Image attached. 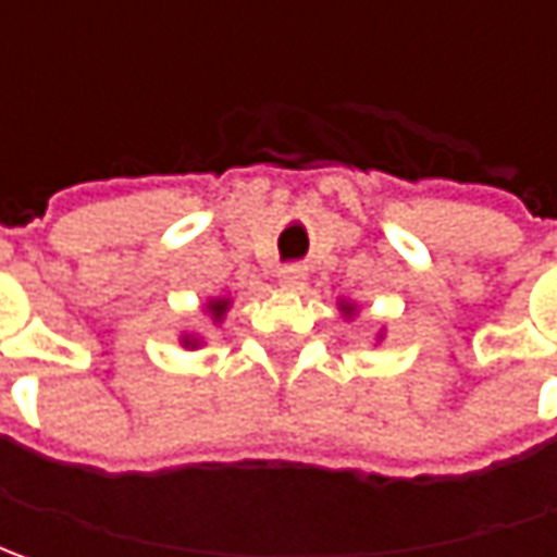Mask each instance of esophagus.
<instances>
[{"label": "esophagus", "mask_w": 557, "mask_h": 557, "mask_svg": "<svg viewBox=\"0 0 557 557\" xmlns=\"http://www.w3.org/2000/svg\"><path fill=\"white\" fill-rule=\"evenodd\" d=\"M304 282H307V267H300V263L282 267V272H278V285L285 290H297Z\"/></svg>", "instance_id": "esophagus-1"}]
</instances>
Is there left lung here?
Segmentation results:
<instances>
[{"label":"left lung","mask_w":557,"mask_h":557,"mask_svg":"<svg viewBox=\"0 0 557 557\" xmlns=\"http://www.w3.org/2000/svg\"><path fill=\"white\" fill-rule=\"evenodd\" d=\"M344 310H347V312H354V307H344Z\"/></svg>","instance_id":"8db88e82"}]
</instances>
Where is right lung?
<instances>
[{
  "label": "right lung",
  "instance_id": "obj_1",
  "mask_svg": "<svg viewBox=\"0 0 557 557\" xmlns=\"http://www.w3.org/2000/svg\"><path fill=\"white\" fill-rule=\"evenodd\" d=\"M210 315H213V322H220L225 315V310H228V300H210ZM183 344L185 347H195V337H183Z\"/></svg>",
  "mask_w": 557,
  "mask_h": 557
}]
</instances>
